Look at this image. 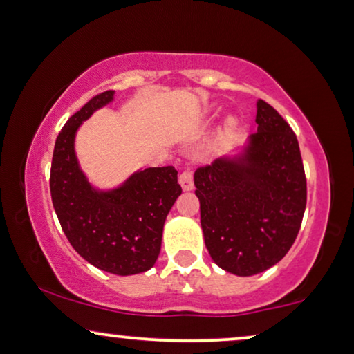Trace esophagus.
<instances>
[{"label": "esophagus", "instance_id": "esophagus-1", "mask_svg": "<svg viewBox=\"0 0 354 354\" xmlns=\"http://www.w3.org/2000/svg\"><path fill=\"white\" fill-rule=\"evenodd\" d=\"M178 183H180V187L185 192L194 188V172H192V169H185V171L178 176Z\"/></svg>", "mask_w": 354, "mask_h": 354}]
</instances>
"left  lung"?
<instances>
[{
    "label": "left lung",
    "instance_id": "obj_1",
    "mask_svg": "<svg viewBox=\"0 0 354 354\" xmlns=\"http://www.w3.org/2000/svg\"><path fill=\"white\" fill-rule=\"evenodd\" d=\"M255 122L244 153L195 172L206 249L237 277L265 272L288 254L307 201L296 133L265 100L257 102Z\"/></svg>",
    "mask_w": 354,
    "mask_h": 354
}]
</instances>
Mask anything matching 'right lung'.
<instances>
[{"instance_id":"1","label":"right lung","mask_w":354,"mask_h":354,"mask_svg":"<svg viewBox=\"0 0 354 354\" xmlns=\"http://www.w3.org/2000/svg\"><path fill=\"white\" fill-rule=\"evenodd\" d=\"M112 99L113 91L97 94L58 133L50 194L73 249L94 267L127 277L143 273L156 263L164 223L182 188L172 166L135 172L110 192H97L87 182L75 154L76 130Z\"/></svg>"}]
</instances>
